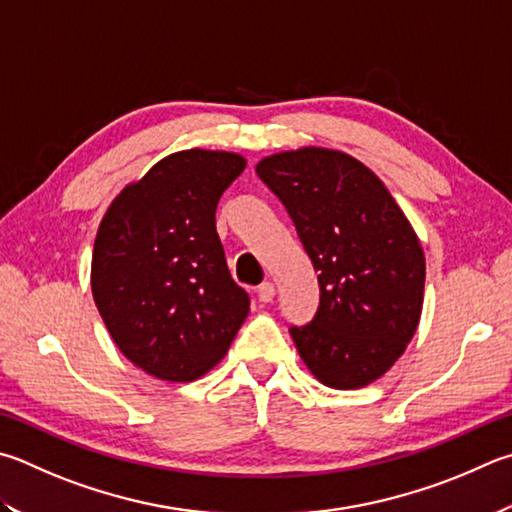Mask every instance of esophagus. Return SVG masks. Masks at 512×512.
Here are the masks:
<instances>
[{
    "mask_svg": "<svg viewBox=\"0 0 512 512\" xmlns=\"http://www.w3.org/2000/svg\"><path fill=\"white\" fill-rule=\"evenodd\" d=\"M257 297H259V302H264V304H268L275 297V286L271 284V282H264V284H259V288H257Z\"/></svg>",
    "mask_w": 512,
    "mask_h": 512,
    "instance_id": "34e87169",
    "label": "esophagus"
}]
</instances>
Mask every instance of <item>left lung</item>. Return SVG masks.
<instances>
[{"label":"left lung","mask_w":512,"mask_h":512,"mask_svg":"<svg viewBox=\"0 0 512 512\" xmlns=\"http://www.w3.org/2000/svg\"><path fill=\"white\" fill-rule=\"evenodd\" d=\"M255 172L286 206L318 271L315 318L291 327L297 353L322 385H371L403 356L421 320L425 255L410 219L345 152H277Z\"/></svg>","instance_id":"8db88e82"}]
</instances>
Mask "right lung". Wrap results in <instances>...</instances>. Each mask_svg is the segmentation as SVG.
I'll return each instance as SVG.
<instances>
[{"instance_id": "right-lung-1", "label": "right lung", "mask_w": 512, "mask_h": 512, "mask_svg": "<svg viewBox=\"0 0 512 512\" xmlns=\"http://www.w3.org/2000/svg\"><path fill=\"white\" fill-rule=\"evenodd\" d=\"M235 152L165 156L102 217L91 293L120 353L167 383L206 376L226 356L250 300L232 282L215 210L244 172Z\"/></svg>"}]
</instances>
